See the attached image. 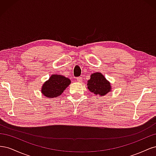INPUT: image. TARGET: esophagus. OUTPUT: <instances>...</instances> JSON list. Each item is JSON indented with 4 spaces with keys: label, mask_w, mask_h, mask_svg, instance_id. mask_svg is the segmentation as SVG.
Segmentation results:
<instances>
[{
    "label": "esophagus",
    "mask_w": 156,
    "mask_h": 156,
    "mask_svg": "<svg viewBox=\"0 0 156 156\" xmlns=\"http://www.w3.org/2000/svg\"><path fill=\"white\" fill-rule=\"evenodd\" d=\"M77 81L78 82H82L83 81V78L81 77H77Z\"/></svg>",
    "instance_id": "obj_1"
}]
</instances>
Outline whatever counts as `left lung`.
I'll use <instances>...</instances> for the list:
<instances>
[{
    "mask_svg": "<svg viewBox=\"0 0 156 156\" xmlns=\"http://www.w3.org/2000/svg\"><path fill=\"white\" fill-rule=\"evenodd\" d=\"M88 89L96 95L104 96L111 91V84L101 73H95L91 75L88 81Z\"/></svg>",
    "mask_w": 156,
    "mask_h": 156,
    "instance_id": "left-lung-1",
    "label": "left lung"
}]
</instances>
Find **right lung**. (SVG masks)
I'll return each instance as SVG.
<instances>
[{
  "mask_svg": "<svg viewBox=\"0 0 156 156\" xmlns=\"http://www.w3.org/2000/svg\"><path fill=\"white\" fill-rule=\"evenodd\" d=\"M70 80L62 75H53L41 88V92L48 98H56L62 94L70 84Z\"/></svg>",
  "mask_w": 156,
  "mask_h": 156,
  "instance_id": "add662e5",
  "label": "right lung"
}]
</instances>
